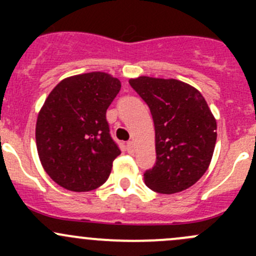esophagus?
Returning a JSON list of instances; mask_svg holds the SVG:
<instances>
[{
	"instance_id": "34e87169",
	"label": "esophagus",
	"mask_w": 256,
	"mask_h": 256,
	"mask_svg": "<svg viewBox=\"0 0 256 256\" xmlns=\"http://www.w3.org/2000/svg\"><path fill=\"white\" fill-rule=\"evenodd\" d=\"M126 151H128V154H134V142L132 141H128V142L126 144Z\"/></svg>"
}]
</instances>
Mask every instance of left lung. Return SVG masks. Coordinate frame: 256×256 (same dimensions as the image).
I'll list each match as a JSON object with an SVG mask.
<instances>
[{
  "mask_svg": "<svg viewBox=\"0 0 256 256\" xmlns=\"http://www.w3.org/2000/svg\"><path fill=\"white\" fill-rule=\"evenodd\" d=\"M128 82L154 124L156 164L144 174V183L164 194L187 190L206 174L216 147V121L207 102L176 79L138 76Z\"/></svg>",
  "mask_w": 256,
  "mask_h": 256,
  "instance_id": "obj_1",
  "label": "left lung"
}]
</instances>
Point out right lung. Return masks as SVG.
<instances>
[{"label":"right lung","instance_id":"right-lung-1","mask_svg":"<svg viewBox=\"0 0 256 256\" xmlns=\"http://www.w3.org/2000/svg\"><path fill=\"white\" fill-rule=\"evenodd\" d=\"M121 82L102 72L62 80L38 114L36 142L48 176L60 187L88 192L106 182L121 154L110 135L106 110Z\"/></svg>","mask_w":256,"mask_h":256}]
</instances>
